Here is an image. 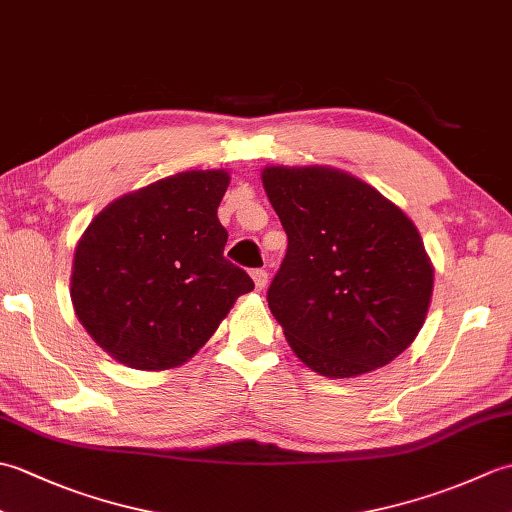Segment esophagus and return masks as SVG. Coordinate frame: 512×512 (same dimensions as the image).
<instances>
[{
    "instance_id": "esophagus-1",
    "label": "esophagus",
    "mask_w": 512,
    "mask_h": 512,
    "mask_svg": "<svg viewBox=\"0 0 512 512\" xmlns=\"http://www.w3.org/2000/svg\"><path fill=\"white\" fill-rule=\"evenodd\" d=\"M250 277H253L257 290H264V288H266V284H268V273H266L264 268H255L253 273H250Z\"/></svg>"
}]
</instances>
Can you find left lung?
<instances>
[{
	"label": "left lung",
	"mask_w": 512,
	"mask_h": 512,
	"mask_svg": "<svg viewBox=\"0 0 512 512\" xmlns=\"http://www.w3.org/2000/svg\"><path fill=\"white\" fill-rule=\"evenodd\" d=\"M288 235L268 306L303 363L350 378L405 352L427 317L433 268L416 226L350 173L266 167Z\"/></svg>",
	"instance_id": "8db88e82"
}]
</instances>
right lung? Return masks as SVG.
Segmentation results:
<instances>
[{
	"label": "right lung",
	"instance_id": "obj_1",
	"mask_svg": "<svg viewBox=\"0 0 512 512\" xmlns=\"http://www.w3.org/2000/svg\"><path fill=\"white\" fill-rule=\"evenodd\" d=\"M226 171H184L94 217L74 253L70 297L92 339L134 369H167L211 339L255 288L224 257Z\"/></svg>",
	"mask_w": 512,
	"mask_h": 512
}]
</instances>
